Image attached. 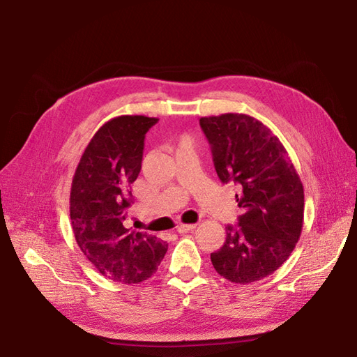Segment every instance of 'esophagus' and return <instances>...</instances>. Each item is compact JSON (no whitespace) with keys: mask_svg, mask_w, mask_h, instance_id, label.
Wrapping results in <instances>:
<instances>
[{"mask_svg":"<svg viewBox=\"0 0 357 357\" xmlns=\"http://www.w3.org/2000/svg\"><path fill=\"white\" fill-rule=\"evenodd\" d=\"M195 227H197L195 224H178L177 227H176V230H177V233L183 234V233H189V231H192Z\"/></svg>","mask_w":357,"mask_h":357,"instance_id":"esophagus-1","label":"esophagus"}]
</instances>
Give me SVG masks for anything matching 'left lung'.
Segmentation results:
<instances>
[{
  "label": "left lung",
  "instance_id": "left-lung-1",
  "mask_svg": "<svg viewBox=\"0 0 357 357\" xmlns=\"http://www.w3.org/2000/svg\"><path fill=\"white\" fill-rule=\"evenodd\" d=\"M222 183L239 185L238 227L211 255L216 273L253 283L279 269L300 239L304 189L288 151L271 130L244 113L199 119Z\"/></svg>",
  "mask_w": 357,
  "mask_h": 357
}]
</instances>
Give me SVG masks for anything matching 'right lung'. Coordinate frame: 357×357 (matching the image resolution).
I'll list each match as a JSON object with an SVG mask.
<instances>
[{"label": "right lung", "mask_w": 357, "mask_h": 357, "mask_svg": "<svg viewBox=\"0 0 357 357\" xmlns=\"http://www.w3.org/2000/svg\"><path fill=\"white\" fill-rule=\"evenodd\" d=\"M158 121L112 118L91 139L73 177L69 215L77 245L101 275L124 284L150 279L168 250L167 242L123 224L141 172L145 133Z\"/></svg>", "instance_id": "add662e5"}]
</instances>
